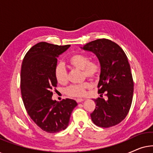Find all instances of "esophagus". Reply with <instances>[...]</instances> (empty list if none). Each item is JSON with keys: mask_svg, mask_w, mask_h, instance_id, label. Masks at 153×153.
<instances>
[{"mask_svg": "<svg viewBox=\"0 0 153 153\" xmlns=\"http://www.w3.org/2000/svg\"><path fill=\"white\" fill-rule=\"evenodd\" d=\"M85 100V99H83V98H77V99H76V102H83V101H84Z\"/></svg>", "mask_w": 153, "mask_h": 153, "instance_id": "obj_1", "label": "esophagus"}]
</instances>
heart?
<instances>
[{
  "mask_svg": "<svg viewBox=\"0 0 153 153\" xmlns=\"http://www.w3.org/2000/svg\"><path fill=\"white\" fill-rule=\"evenodd\" d=\"M68 62L71 68L81 70L83 77L96 79L101 73V65L97 60H90L88 56L83 53H74L68 58ZM54 76L60 84L65 85L68 82V73L61 64L57 65L54 69ZM91 87V83L85 81L80 84L71 85L65 89V94L70 97H82L87 89Z\"/></svg>",
  "mask_w": 153,
  "mask_h": 153,
  "instance_id": "b5f03b06",
  "label": "heart"
}]
</instances>
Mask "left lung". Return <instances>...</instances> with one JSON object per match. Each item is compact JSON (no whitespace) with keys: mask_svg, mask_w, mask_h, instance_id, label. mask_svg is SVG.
<instances>
[{"mask_svg":"<svg viewBox=\"0 0 153 153\" xmlns=\"http://www.w3.org/2000/svg\"><path fill=\"white\" fill-rule=\"evenodd\" d=\"M82 49L95 53L102 68L97 85L101 97L94 100L96 106L91 114L92 120L100 127L115 126L127 116L132 102L134 81L126 54L118 45L106 38L87 43Z\"/></svg>","mask_w":153,"mask_h":153,"instance_id":"left-lung-1","label":"left lung"}]
</instances>
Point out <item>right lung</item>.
<instances>
[{
  "instance_id": "obj_1",
  "label": "right lung",
  "mask_w": 153,
  "mask_h": 153,
  "mask_svg": "<svg viewBox=\"0 0 153 153\" xmlns=\"http://www.w3.org/2000/svg\"><path fill=\"white\" fill-rule=\"evenodd\" d=\"M45 42L36 44L25 55L21 70V93L28 116L43 131L57 133L68 126L73 109L72 99L52 100L57 81L54 69L57 58L70 47Z\"/></svg>"
}]
</instances>
